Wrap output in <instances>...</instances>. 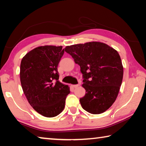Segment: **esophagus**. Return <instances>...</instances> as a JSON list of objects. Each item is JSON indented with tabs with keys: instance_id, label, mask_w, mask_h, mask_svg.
Returning a JSON list of instances; mask_svg holds the SVG:
<instances>
[{
	"instance_id": "esophagus-1",
	"label": "esophagus",
	"mask_w": 146,
	"mask_h": 146,
	"mask_svg": "<svg viewBox=\"0 0 146 146\" xmlns=\"http://www.w3.org/2000/svg\"><path fill=\"white\" fill-rule=\"evenodd\" d=\"M72 86L73 88H78V86H79V84H75V85H72Z\"/></svg>"
}]
</instances>
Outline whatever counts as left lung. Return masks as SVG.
Segmentation results:
<instances>
[{
  "mask_svg": "<svg viewBox=\"0 0 146 146\" xmlns=\"http://www.w3.org/2000/svg\"><path fill=\"white\" fill-rule=\"evenodd\" d=\"M65 51L83 75L82 108L91 114L106 111L116 100L122 82L123 66L117 51L106 44L91 42L66 46Z\"/></svg>",
  "mask_w": 146,
  "mask_h": 146,
  "instance_id": "left-lung-1",
  "label": "left lung"
}]
</instances>
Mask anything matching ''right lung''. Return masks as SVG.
<instances>
[{"label": "right lung", "instance_id": "add662e5", "mask_svg": "<svg viewBox=\"0 0 146 146\" xmlns=\"http://www.w3.org/2000/svg\"><path fill=\"white\" fill-rule=\"evenodd\" d=\"M62 46H44L32 49L22 59L20 78L24 95L36 112L54 117L62 111L70 87L59 82L58 64Z\"/></svg>", "mask_w": 146, "mask_h": 146}]
</instances>
